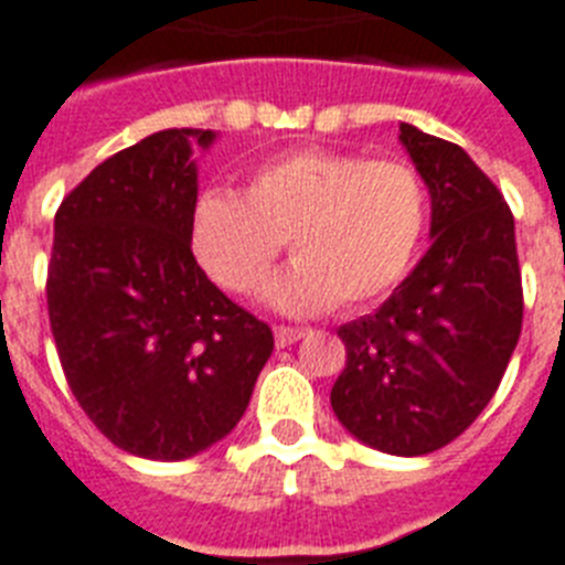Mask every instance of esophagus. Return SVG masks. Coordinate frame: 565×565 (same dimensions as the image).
<instances>
[{
    "mask_svg": "<svg viewBox=\"0 0 565 565\" xmlns=\"http://www.w3.org/2000/svg\"><path fill=\"white\" fill-rule=\"evenodd\" d=\"M302 334H306V329H300V326H274V338H277L279 349H286V347H291V343H297Z\"/></svg>",
    "mask_w": 565,
    "mask_h": 565,
    "instance_id": "obj_1",
    "label": "esophagus"
}]
</instances>
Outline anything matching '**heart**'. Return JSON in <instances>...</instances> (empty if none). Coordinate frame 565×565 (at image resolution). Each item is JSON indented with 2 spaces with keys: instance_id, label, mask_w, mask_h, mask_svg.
Instances as JSON below:
<instances>
[{
  "instance_id": "heart-1",
  "label": "heart",
  "mask_w": 565,
  "mask_h": 565,
  "mask_svg": "<svg viewBox=\"0 0 565 565\" xmlns=\"http://www.w3.org/2000/svg\"><path fill=\"white\" fill-rule=\"evenodd\" d=\"M427 213L416 167L297 147L259 161L242 195L218 188L195 195L188 242L218 288L250 294L288 239L294 265L265 286V302L286 315L355 311L407 277Z\"/></svg>"
}]
</instances>
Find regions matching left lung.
Masks as SVG:
<instances>
[{"mask_svg": "<svg viewBox=\"0 0 565 565\" xmlns=\"http://www.w3.org/2000/svg\"><path fill=\"white\" fill-rule=\"evenodd\" d=\"M430 190V250L390 300L340 326L338 422L393 456L450 445L488 407L523 329L514 216L461 147L401 124Z\"/></svg>", "mask_w": 565, "mask_h": 565, "instance_id": "obj_1", "label": "left lung"}]
</instances>
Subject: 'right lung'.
<instances>
[{"mask_svg":"<svg viewBox=\"0 0 565 565\" xmlns=\"http://www.w3.org/2000/svg\"><path fill=\"white\" fill-rule=\"evenodd\" d=\"M164 129L97 164L54 216L49 320L65 381L92 424L132 456L179 461L239 424L268 323L227 300L193 259V147Z\"/></svg>","mask_w":565,"mask_h":565,"instance_id":"add662e5","label":"right lung"}]
</instances>
